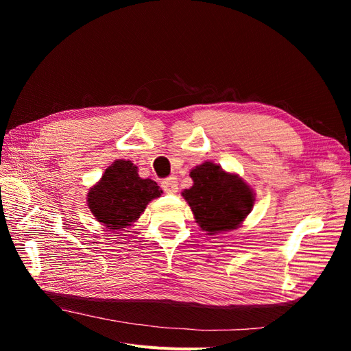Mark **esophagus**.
<instances>
[{"mask_svg":"<svg viewBox=\"0 0 351 351\" xmlns=\"http://www.w3.org/2000/svg\"><path fill=\"white\" fill-rule=\"evenodd\" d=\"M161 184H162V189H164L165 193H169V195L177 193L178 183H177V178L176 177H169V178L164 180Z\"/></svg>","mask_w":351,"mask_h":351,"instance_id":"esophagus-1","label":"esophagus"}]
</instances>
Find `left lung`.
<instances>
[{"instance_id": "1", "label": "left lung", "mask_w": 351, "mask_h": 351, "mask_svg": "<svg viewBox=\"0 0 351 351\" xmlns=\"http://www.w3.org/2000/svg\"><path fill=\"white\" fill-rule=\"evenodd\" d=\"M193 186L183 192L196 222L208 234L232 230L250 214L254 204L252 189L239 176L219 165L205 162L190 171Z\"/></svg>"}]
</instances>
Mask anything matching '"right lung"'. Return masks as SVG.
Instances as JSON below:
<instances>
[{
	"mask_svg": "<svg viewBox=\"0 0 351 351\" xmlns=\"http://www.w3.org/2000/svg\"><path fill=\"white\" fill-rule=\"evenodd\" d=\"M162 190L151 178H141L132 161L119 159L105 169L102 178L88 193V206L110 230H123L141 217L146 205Z\"/></svg>",
	"mask_w": 351,
	"mask_h": 351,
	"instance_id": "right-lung-1",
	"label": "right lung"
}]
</instances>
